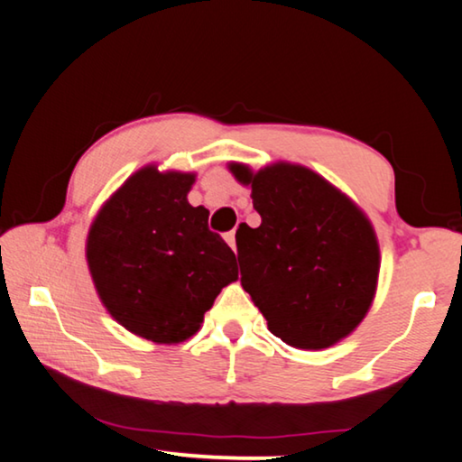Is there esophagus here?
Returning <instances> with one entry per match:
<instances>
[{
  "instance_id": "esophagus-1",
  "label": "esophagus",
  "mask_w": 462,
  "mask_h": 462,
  "mask_svg": "<svg viewBox=\"0 0 462 462\" xmlns=\"http://www.w3.org/2000/svg\"><path fill=\"white\" fill-rule=\"evenodd\" d=\"M226 242H228L230 248L234 250V253H236V230H232V232L226 234Z\"/></svg>"
}]
</instances>
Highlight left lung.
I'll use <instances>...</instances> for the list:
<instances>
[{
    "instance_id": "8db88e82",
    "label": "left lung",
    "mask_w": 462,
    "mask_h": 462,
    "mask_svg": "<svg viewBox=\"0 0 462 462\" xmlns=\"http://www.w3.org/2000/svg\"><path fill=\"white\" fill-rule=\"evenodd\" d=\"M261 214L240 226L245 291L271 334L300 350H324L353 334L377 293L381 253L373 224L328 179L297 162L259 171L228 162Z\"/></svg>"
}]
</instances>
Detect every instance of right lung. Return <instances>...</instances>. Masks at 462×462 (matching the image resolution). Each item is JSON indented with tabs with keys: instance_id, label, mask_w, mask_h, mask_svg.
Listing matches in <instances>:
<instances>
[{
	"instance_id": "right-lung-1",
	"label": "right lung",
	"mask_w": 462,
	"mask_h": 462,
	"mask_svg": "<svg viewBox=\"0 0 462 462\" xmlns=\"http://www.w3.org/2000/svg\"><path fill=\"white\" fill-rule=\"evenodd\" d=\"M189 171L144 165L101 203L85 259L101 306L128 332L181 344L199 330L217 293L238 279L232 248L193 208Z\"/></svg>"
}]
</instances>
